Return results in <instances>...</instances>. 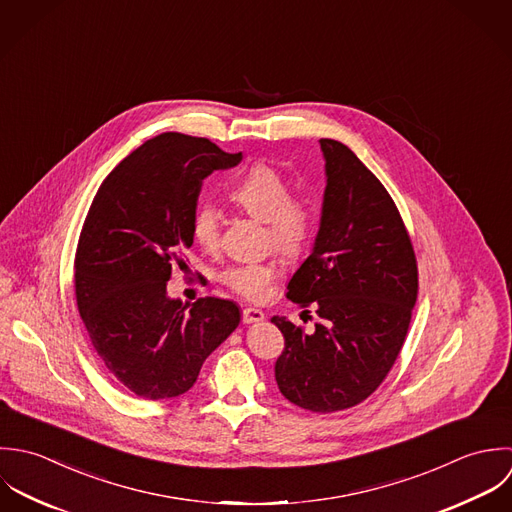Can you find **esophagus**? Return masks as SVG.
Wrapping results in <instances>:
<instances>
[{"mask_svg":"<svg viewBox=\"0 0 512 512\" xmlns=\"http://www.w3.org/2000/svg\"><path fill=\"white\" fill-rule=\"evenodd\" d=\"M241 318L245 324H253V322H261L265 318V312L261 308L247 307L243 308Z\"/></svg>","mask_w":512,"mask_h":512,"instance_id":"esophagus-1","label":"esophagus"}]
</instances>
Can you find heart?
I'll return each instance as SVG.
<instances>
[{
  "label": "heart",
  "mask_w": 512,
  "mask_h": 512,
  "mask_svg": "<svg viewBox=\"0 0 512 512\" xmlns=\"http://www.w3.org/2000/svg\"><path fill=\"white\" fill-rule=\"evenodd\" d=\"M229 198L247 215L265 223L267 245L281 257L297 259L305 253L314 231V213L305 200L295 198L293 184L277 168L265 162L253 164L233 182ZM190 227L194 241L205 251L219 245L221 215L215 205H198ZM275 277V261L231 263L217 273L221 285L249 301L265 299Z\"/></svg>",
  "instance_id": "obj_1"
}]
</instances>
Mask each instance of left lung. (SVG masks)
<instances>
[{"label":"left lung","mask_w":512,"mask_h":512,"mask_svg":"<svg viewBox=\"0 0 512 512\" xmlns=\"http://www.w3.org/2000/svg\"><path fill=\"white\" fill-rule=\"evenodd\" d=\"M320 148V229L287 293L299 307L316 308L320 322L307 334L273 316L285 336L275 380L291 404L332 413L358 406L386 380L419 285L408 229L388 190L342 142L320 138Z\"/></svg>","instance_id":"1"}]
</instances>
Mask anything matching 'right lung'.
Returning a JSON list of instances; mask_svg holds the SVG:
<instances>
[{
    "mask_svg": "<svg viewBox=\"0 0 512 512\" xmlns=\"http://www.w3.org/2000/svg\"><path fill=\"white\" fill-rule=\"evenodd\" d=\"M207 138L164 132L104 178L75 253V297L108 374L144 400L186 394L205 358L237 328L233 301L204 297L182 307L166 295L194 245L192 215L202 182L233 168Z\"/></svg>",
    "mask_w": 512,
    "mask_h": 512,
    "instance_id": "right-lung-1",
    "label": "right lung"
}]
</instances>
